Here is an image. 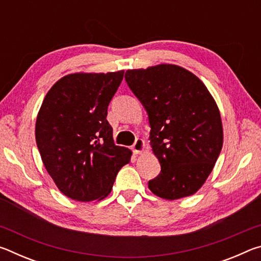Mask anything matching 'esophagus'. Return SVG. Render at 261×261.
Returning a JSON list of instances; mask_svg holds the SVG:
<instances>
[{"instance_id": "esophagus-1", "label": "esophagus", "mask_w": 261, "mask_h": 261, "mask_svg": "<svg viewBox=\"0 0 261 261\" xmlns=\"http://www.w3.org/2000/svg\"><path fill=\"white\" fill-rule=\"evenodd\" d=\"M144 148H145V141L140 138L136 139L135 144L132 145V151L135 152V154H140L144 151Z\"/></svg>"}]
</instances>
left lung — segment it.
I'll return each mask as SVG.
<instances>
[{"label": "left lung", "mask_w": 261, "mask_h": 261, "mask_svg": "<svg viewBox=\"0 0 261 261\" xmlns=\"http://www.w3.org/2000/svg\"><path fill=\"white\" fill-rule=\"evenodd\" d=\"M125 81L148 114L152 151L161 165L149 190L167 200L196 193L223 144L213 96L196 74L175 64L127 70Z\"/></svg>", "instance_id": "obj_1"}]
</instances>
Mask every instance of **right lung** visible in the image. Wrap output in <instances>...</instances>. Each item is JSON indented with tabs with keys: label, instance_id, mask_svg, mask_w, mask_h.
Returning a JSON list of instances; mask_svg holds the SVG:
<instances>
[{
	"label": "right lung",
	"instance_id": "1",
	"mask_svg": "<svg viewBox=\"0 0 261 261\" xmlns=\"http://www.w3.org/2000/svg\"><path fill=\"white\" fill-rule=\"evenodd\" d=\"M123 74V70L68 74L42 101L35 123L38 149L56 187L73 200L103 199L130 162L132 152L114 144L107 121L108 105Z\"/></svg>",
	"mask_w": 261,
	"mask_h": 261
}]
</instances>
